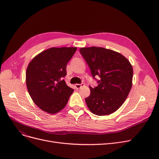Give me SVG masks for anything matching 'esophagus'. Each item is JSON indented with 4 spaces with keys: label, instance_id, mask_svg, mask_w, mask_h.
I'll return each instance as SVG.
<instances>
[{
    "label": "esophagus",
    "instance_id": "34e87169",
    "mask_svg": "<svg viewBox=\"0 0 159 159\" xmlns=\"http://www.w3.org/2000/svg\"><path fill=\"white\" fill-rule=\"evenodd\" d=\"M84 86V84H83V83H81V84H75V88H76L77 89H79L80 88H81L82 86Z\"/></svg>",
    "mask_w": 159,
    "mask_h": 159
}]
</instances>
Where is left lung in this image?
I'll return each mask as SVG.
<instances>
[{"label":"left lung","mask_w":159,"mask_h":159,"mask_svg":"<svg viewBox=\"0 0 159 159\" xmlns=\"http://www.w3.org/2000/svg\"><path fill=\"white\" fill-rule=\"evenodd\" d=\"M80 53L90 68L98 86H89L85 98L89 110L97 115H110L117 110L126 99L132 86L133 68L120 53L101 47L82 48Z\"/></svg>","instance_id":"1"}]
</instances>
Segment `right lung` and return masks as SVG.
<instances>
[{
    "label": "right lung",
    "instance_id": "right-lung-1",
    "mask_svg": "<svg viewBox=\"0 0 159 159\" xmlns=\"http://www.w3.org/2000/svg\"><path fill=\"white\" fill-rule=\"evenodd\" d=\"M77 48H51L38 54L28 64L26 82L33 101L50 114L62 110L73 89L63 79L66 66Z\"/></svg>",
    "mask_w": 159,
    "mask_h": 159
}]
</instances>
